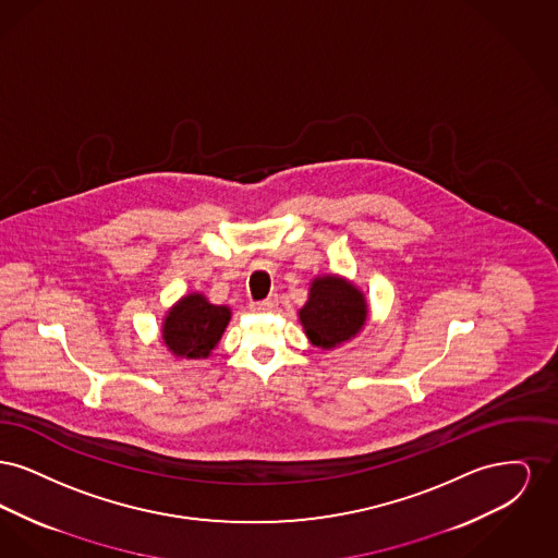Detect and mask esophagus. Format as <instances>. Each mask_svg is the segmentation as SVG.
Segmentation results:
<instances>
[{"label":"esophagus","instance_id":"1","mask_svg":"<svg viewBox=\"0 0 558 558\" xmlns=\"http://www.w3.org/2000/svg\"><path fill=\"white\" fill-rule=\"evenodd\" d=\"M276 305H278V296H276V294H271V296H267L264 301L253 303L251 307H253L255 312H271V310H276Z\"/></svg>","mask_w":558,"mask_h":558}]
</instances>
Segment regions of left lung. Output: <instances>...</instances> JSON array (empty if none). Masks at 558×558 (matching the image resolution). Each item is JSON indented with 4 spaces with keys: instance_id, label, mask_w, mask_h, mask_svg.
Returning a JSON list of instances; mask_svg holds the SVG:
<instances>
[{
    "instance_id": "8db88e82",
    "label": "left lung",
    "mask_w": 558,
    "mask_h": 558,
    "mask_svg": "<svg viewBox=\"0 0 558 558\" xmlns=\"http://www.w3.org/2000/svg\"><path fill=\"white\" fill-rule=\"evenodd\" d=\"M364 294L343 278H316L310 301L299 312L310 341L322 349H332L355 337L366 324Z\"/></svg>"
}]
</instances>
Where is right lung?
Returning <instances> with one entry per match:
<instances>
[{
  "instance_id": "obj_1",
  "label": "right lung",
  "mask_w": 558,
  "mask_h": 558,
  "mask_svg": "<svg viewBox=\"0 0 558 558\" xmlns=\"http://www.w3.org/2000/svg\"><path fill=\"white\" fill-rule=\"evenodd\" d=\"M230 322V310L211 305L203 294L184 296L165 319L162 341L180 357H207Z\"/></svg>"
}]
</instances>
